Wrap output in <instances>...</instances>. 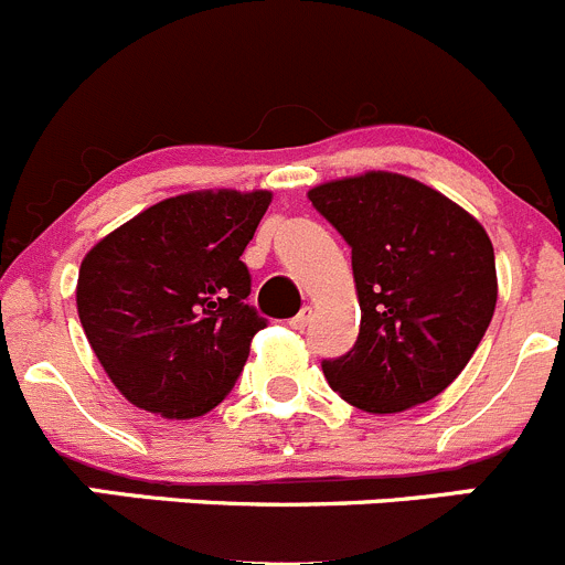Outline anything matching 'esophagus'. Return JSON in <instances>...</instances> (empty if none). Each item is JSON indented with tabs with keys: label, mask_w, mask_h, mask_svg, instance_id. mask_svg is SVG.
I'll return each mask as SVG.
<instances>
[{
	"label": "esophagus",
	"mask_w": 565,
	"mask_h": 565,
	"mask_svg": "<svg viewBox=\"0 0 565 565\" xmlns=\"http://www.w3.org/2000/svg\"><path fill=\"white\" fill-rule=\"evenodd\" d=\"M311 322V306H303V309L298 311V315L292 317V320H289V326L295 328V331H303L306 326H309Z\"/></svg>",
	"instance_id": "1"
}]
</instances>
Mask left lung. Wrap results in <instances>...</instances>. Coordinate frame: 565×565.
<instances>
[{
	"mask_svg": "<svg viewBox=\"0 0 565 565\" xmlns=\"http://www.w3.org/2000/svg\"><path fill=\"white\" fill-rule=\"evenodd\" d=\"M309 201L350 245L361 306L353 348L322 359L331 388L372 414L434 399L494 317L489 234L450 199L397 173L320 184Z\"/></svg>",
	"mask_w": 565,
	"mask_h": 565,
	"instance_id": "left-lung-1",
	"label": "left lung"
}]
</instances>
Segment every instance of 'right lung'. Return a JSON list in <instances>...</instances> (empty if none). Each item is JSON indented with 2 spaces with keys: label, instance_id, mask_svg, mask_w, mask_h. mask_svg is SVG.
Returning <instances> with one entry per match:
<instances>
[{
  "label": "right lung",
  "instance_id": "obj_1",
  "mask_svg": "<svg viewBox=\"0 0 565 565\" xmlns=\"http://www.w3.org/2000/svg\"><path fill=\"white\" fill-rule=\"evenodd\" d=\"M270 193L206 190L149 206L82 259L76 309L93 353L129 403L190 419L237 383L267 326L239 259Z\"/></svg>",
  "mask_w": 565,
  "mask_h": 565
}]
</instances>
